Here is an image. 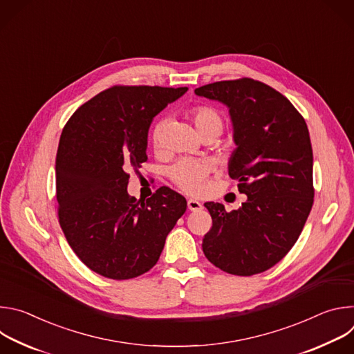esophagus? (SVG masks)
<instances>
[{"mask_svg": "<svg viewBox=\"0 0 354 354\" xmlns=\"http://www.w3.org/2000/svg\"><path fill=\"white\" fill-rule=\"evenodd\" d=\"M187 209H189L190 212H198V210L203 209V205H201L200 201H197V200H194V198H189V200H187Z\"/></svg>", "mask_w": 354, "mask_h": 354, "instance_id": "esophagus-1", "label": "esophagus"}]
</instances>
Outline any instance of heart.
<instances>
[{
  "mask_svg": "<svg viewBox=\"0 0 354 354\" xmlns=\"http://www.w3.org/2000/svg\"><path fill=\"white\" fill-rule=\"evenodd\" d=\"M192 119L196 130L200 136L207 133L220 134L223 130V119L221 116L212 108L200 106L196 108L192 113ZM153 145L158 149L165 142V122L161 120L156 124L153 130ZM210 172V165L203 161L196 160H180L171 168V176L174 182L187 193L196 194L200 193L205 187L206 178Z\"/></svg>",
  "mask_w": 354,
  "mask_h": 354,
  "instance_id": "1",
  "label": "heart"
}]
</instances>
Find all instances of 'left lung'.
Returning a JSON list of instances; mask_svg holds the SVG:
<instances>
[{
    "label": "left lung",
    "instance_id": "1",
    "mask_svg": "<svg viewBox=\"0 0 354 354\" xmlns=\"http://www.w3.org/2000/svg\"><path fill=\"white\" fill-rule=\"evenodd\" d=\"M230 113L235 149L228 175L246 201L238 210L207 201L213 227L203 252L218 269L236 276L262 273L298 239L313 207V147L306 120L272 86L242 78L194 89Z\"/></svg>",
    "mask_w": 354,
    "mask_h": 354
}]
</instances>
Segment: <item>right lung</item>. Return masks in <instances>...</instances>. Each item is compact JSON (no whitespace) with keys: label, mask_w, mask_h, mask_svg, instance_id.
Returning <instances> with one entry per match:
<instances>
[{"label":"right lung","mask_w":354,"mask_h":354,"mask_svg":"<svg viewBox=\"0 0 354 354\" xmlns=\"http://www.w3.org/2000/svg\"><path fill=\"white\" fill-rule=\"evenodd\" d=\"M187 88L113 86L67 122L56 158L59 220L75 255L95 273L126 280L153 268L186 198L160 187L138 200L127 193L131 168L147 161L154 118Z\"/></svg>","instance_id":"1"}]
</instances>
